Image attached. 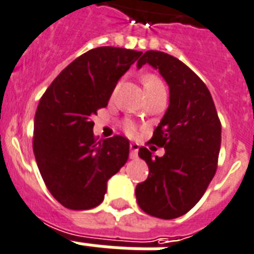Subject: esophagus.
Returning <instances> with one entry per match:
<instances>
[{"label": "esophagus", "mask_w": 254, "mask_h": 254, "mask_svg": "<svg viewBox=\"0 0 254 254\" xmlns=\"http://www.w3.org/2000/svg\"><path fill=\"white\" fill-rule=\"evenodd\" d=\"M138 144H135V142H131L130 144V158H137L138 156Z\"/></svg>", "instance_id": "34e87169"}]
</instances>
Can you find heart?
<instances>
[{
  "label": "heart",
  "mask_w": 254,
  "mask_h": 254,
  "mask_svg": "<svg viewBox=\"0 0 254 254\" xmlns=\"http://www.w3.org/2000/svg\"><path fill=\"white\" fill-rule=\"evenodd\" d=\"M142 85H144L145 92H148V90H153V89L158 88V86H164L162 82L160 81L157 75L154 74H144L142 75ZM125 131H127V134H133L134 133V127L131 125V124H125V127H124Z\"/></svg>",
  "instance_id": "1"
}]
</instances>
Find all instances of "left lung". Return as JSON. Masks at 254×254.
Listing matches in <instances>:
<instances>
[{"label": "left lung", "instance_id": "left-lung-1", "mask_svg": "<svg viewBox=\"0 0 254 254\" xmlns=\"http://www.w3.org/2000/svg\"><path fill=\"white\" fill-rule=\"evenodd\" d=\"M145 64L165 78L170 96L169 108L149 141L165 149V154L153 157L148 148H140L149 176L135 187V198L145 213L172 220L189 212L214 177L221 123L209 89L190 67L157 50L145 52L137 67Z\"/></svg>", "mask_w": 254, "mask_h": 254}]
</instances>
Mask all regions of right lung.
<instances>
[{
	"instance_id": "add662e5",
	"label": "right lung",
	"mask_w": 254,
	"mask_h": 254,
	"mask_svg": "<svg viewBox=\"0 0 254 254\" xmlns=\"http://www.w3.org/2000/svg\"><path fill=\"white\" fill-rule=\"evenodd\" d=\"M142 52L101 46L84 53L46 89L34 117L33 152L52 196L73 210L100 205L108 180L129 157L123 135L97 141L93 114Z\"/></svg>"
}]
</instances>
